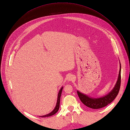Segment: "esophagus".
<instances>
[{"label":"esophagus","instance_id":"esophagus-1","mask_svg":"<svg viewBox=\"0 0 130 130\" xmlns=\"http://www.w3.org/2000/svg\"><path fill=\"white\" fill-rule=\"evenodd\" d=\"M74 79V76L73 75H70L68 76L67 77V80L69 81H72Z\"/></svg>","mask_w":130,"mask_h":130}]
</instances>
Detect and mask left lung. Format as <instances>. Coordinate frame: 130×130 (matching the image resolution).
Returning a JSON list of instances; mask_svg holds the SVG:
<instances>
[{
  "instance_id": "1",
  "label": "left lung",
  "mask_w": 130,
  "mask_h": 130,
  "mask_svg": "<svg viewBox=\"0 0 130 130\" xmlns=\"http://www.w3.org/2000/svg\"><path fill=\"white\" fill-rule=\"evenodd\" d=\"M120 67V69L117 83H116L113 90L110 93H108L105 96L100 98H92L87 96V95L80 93L78 91H77L78 96L81 102L86 106L93 109H99L104 107L111 103L117 96L120 91L121 85V64Z\"/></svg>"
}]
</instances>
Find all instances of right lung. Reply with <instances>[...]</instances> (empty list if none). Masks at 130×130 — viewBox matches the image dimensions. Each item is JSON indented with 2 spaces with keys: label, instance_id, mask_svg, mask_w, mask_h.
<instances>
[{
  "label": "right lung",
  "instance_id": "right-lung-1",
  "mask_svg": "<svg viewBox=\"0 0 130 130\" xmlns=\"http://www.w3.org/2000/svg\"><path fill=\"white\" fill-rule=\"evenodd\" d=\"M63 87H61V88L60 89L58 94V96H57V103H56V105L55 106V107L53 110V111H52L50 113L47 114L46 115H43V116H40V117H43V118H45V117H51V116H52L53 115H54L55 114H56L59 108V104H60V96H61V92H62V90H63Z\"/></svg>",
  "mask_w": 130,
  "mask_h": 130
}]
</instances>
